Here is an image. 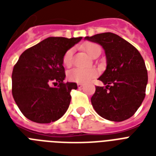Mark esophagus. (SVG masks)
Returning a JSON list of instances; mask_svg holds the SVG:
<instances>
[{"label": "esophagus", "mask_w": 156, "mask_h": 156, "mask_svg": "<svg viewBox=\"0 0 156 156\" xmlns=\"http://www.w3.org/2000/svg\"><path fill=\"white\" fill-rule=\"evenodd\" d=\"M77 85H78V88H82L83 87V84H82V83H78Z\"/></svg>", "instance_id": "obj_1"}]
</instances>
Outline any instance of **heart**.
<instances>
[{
	"label": "heart",
	"mask_w": 156,
	"mask_h": 156,
	"mask_svg": "<svg viewBox=\"0 0 156 156\" xmlns=\"http://www.w3.org/2000/svg\"><path fill=\"white\" fill-rule=\"evenodd\" d=\"M83 48L90 56H93L98 51H101V48L98 44L94 43H87ZM73 59V49L66 51L62 57V63L66 67H70ZM98 75V70L95 68L78 69H71L67 73V78L71 82L78 83H87Z\"/></svg>",
	"instance_id": "obj_1"
}]
</instances>
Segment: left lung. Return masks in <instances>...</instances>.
Wrapping results in <instances>:
<instances>
[{"mask_svg": "<svg viewBox=\"0 0 156 156\" xmlns=\"http://www.w3.org/2000/svg\"><path fill=\"white\" fill-rule=\"evenodd\" d=\"M100 44L107 57V68L99 78L105 87H95L91 104L100 116L123 121L133 116L146 95L147 70L143 56L134 46L111 32L87 36Z\"/></svg>", "mask_w": 156, "mask_h": 156, "instance_id": "obj_1", "label": "left lung"}]
</instances>
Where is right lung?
Listing matches in <instances>:
<instances>
[{"label": "right lung", "mask_w": 156, "mask_h": 156, "mask_svg": "<svg viewBox=\"0 0 156 156\" xmlns=\"http://www.w3.org/2000/svg\"><path fill=\"white\" fill-rule=\"evenodd\" d=\"M81 40L82 37H49L21 54L12 73V95L27 118L46 124L57 121L66 113L71 90L78 86L64 82L62 57Z\"/></svg>", "instance_id": "1"}]
</instances>
